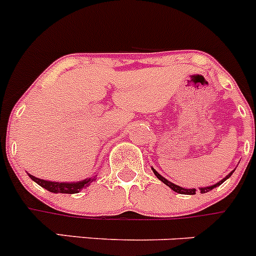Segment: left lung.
Returning a JSON list of instances; mask_svg holds the SVG:
<instances>
[{"instance_id": "obj_1", "label": "left lung", "mask_w": 256, "mask_h": 256, "mask_svg": "<svg viewBox=\"0 0 256 256\" xmlns=\"http://www.w3.org/2000/svg\"><path fill=\"white\" fill-rule=\"evenodd\" d=\"M152 172H154V174L155 176H158V178L160 179L162 182L164 183V184H166L168 186V187H170L172 190H174V192H176V193H180V194H196V190H187V188H182V187H179V186H176V184H174V183H172V182H169V180H166V178H164V176H162L160 174L158 173L156 170H155V169H152ZM234 173V170L231 172L230 174H228V176H225V178L222 179V180H220L218 183H216V184H214V186H210V187H204V188H200V193H207V192H210V190H214V188H216V187H218L220 184H222V183L225 182L226 179L228 178H230L231 176V174Z\"/></svg>"}]
</instances>
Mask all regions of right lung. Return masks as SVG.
<instances>
[{
	"label": "right lung",
	"mask_w": 256,
	"mask_h": 256,
	"mask_svg": "<svg viewBox=\"0 0 256 256\" xmlns=\"http://www.w3.org/2000/svg\"><path fill=\"white\" fill-rule=\"evenodd\" d=\"M34 182H36L38 184L42 186V188L48 190L49 192L52 193H68V194H73V193H78L82 188L88 187V186L92 183L93 179L88 178L84 179V180H80V182L77 183H59V182H50V180H45V179H40L36 178V176H31L28 174Z\"/></svg>",
	"instance_id": "1"
}]
</instances>
